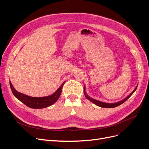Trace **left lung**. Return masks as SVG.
Segmentation results:
<instances>
[{
    "mask_svg": "<svg viewBox=\"0 0 149 149\" xmlns=\"http://www.w3.org/2000/svg\"><path fill=\"white\" fill-rule=\"evenodd\" d=\"M137 87H138V86H136V87L135 88V89H134V91H133V92L130 93V94L129 96H127L126 98L123 100L121 101H119V102H117V103H103V102H101V101H100L94 100V99H93V98L89 97V96H88V95H87L86 93V92H85V87H84V93L85 97L87 98V99H88L89 100H90L91 101H92V103H93L97 105L98 106H100V107H104V108H112V107H115L121 105V104H123V103H124L125 101H126L127 99H129V98L130 97V96H131V95L133 94V93H134V92L136 90Z\"/></svg>",
    "mask_w": 149,
    "mask_h": 149,
    "instance_id": "1",
    "label": "left lung"
}]
</instances>
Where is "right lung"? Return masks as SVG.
Returning a JSON list of instances; mask_svg holds the SVG:
<instances>
[{
    "instance_id": "right-lung-1",
    "label": "right lung",
    "mask_w": 149,
    "mask_h": 149,
    "mask_svg": "<svg viewBox=\"0 0 149 149\" xmlns=\"http://www.w3.org/2000/svg\"><path fill=\"white\" fill-rule=\"evenodd\" d=\"M65 83V82L63 83L60 86V87L52 95L43 97H32L28 96L15 90L13 86L11 81H10V84L13 95L19 100L22 103L25 104L28 107L33 109H42L49 107L56 102L61 95V89Z\"/></svg>"
}]
</instances>
